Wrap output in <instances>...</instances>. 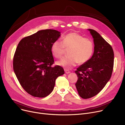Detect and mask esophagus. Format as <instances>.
<instances>
[{"instance_id": "34e87169", "label": "esophagus", "mask_w": 125, "mask_h": 125, "mask_svg": "<svg viewBox=\"0 0 125 125\" xmlns=\"http://www.w3.org/2000/svg\"><path fill=\"white\" fill-rule=\"evenodd\" d=\"M65 73L68 74V73H70V72L69 70H67V69H65Z\"/></svg>"}]
</instances>
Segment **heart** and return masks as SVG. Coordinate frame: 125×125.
<instances>
[{
    "mask_svg": "<svg viewBox=\"0 0 125 125\" xmlns=\"http://www.w3.org/2000/svg\"><path fill=\"white\" fill-rule=\"evenodd\" d=\"M94 45L93 41L75 32L65 35L62 42L55 41L52 44L51 51L56 58H59L69 49L68 56L65 57L57 62V64L67 69H71L77 64H83L88 62L93 55Z\"/></svg>",
    "mask_w": 125,
    "mask_h": 125,
    "instance_id": "obj_1",
    "label": "heart"
}]
</instances>
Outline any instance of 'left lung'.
<instances>
[{
    "mask_svg": "<svg viewBox=\"0 0 125 125\" xmlns=\"http://www.w3.org/2000/svg\"><path fill=\"white\" fill-rule=\"evenodd\" d=\"M88 30L93 38L94 53L88 62L75 71L78 77L76 89L83 99L95 96L103 89L112 74L114 62L111 45L97 31Z\"/></svg>",
    "mask_w": 125,
    "mask_h": 125,
    "instance_id": "obj_1",
    "label": "left lung"
}]
</instances>
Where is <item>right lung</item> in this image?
I'll return each mask as SVG.
<instances>
[{"instance_id":"obj_1","label":"right lung","mask_w":125,"mask_h":125,"mask_svg":"<svg viewBox=\"0 0 125 125\" xmlns=\"http://www.w3.org/2000/svg\"><path fill=\"white\" fill-rule=\"evenodd\" d=\"M61 35L53 29L39 30L19 42L13 59V68L25 91L32 96L43 98L54 89L56 78L64 74L54 62L52 44Z\"/></svg>"}]
</instances>
